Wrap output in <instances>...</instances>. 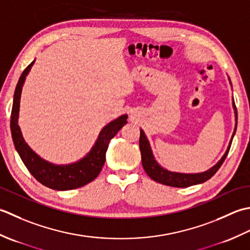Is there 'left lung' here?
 <instances>
[{"mask_svg":"<svg viewBox=\"0 0 250 250\" xmlns=\"http://www.w3.org/2000/svg\"><path fill=\"white\" fill-rule=\"evenodd\" d=\"M230 81V79H229ZM231 84V81H230ZM232 85V84H231ZM233 109H234V114H235V128H234L233 135L231 137L230 144H229L228 149L226 153L220 159L216 165H213L209 169L203 172H197V174H183V172H175V171H169L163 168L159 163H157L154 159V155L152 153L150 142L147 140L145 131L140 129V139H139V146H140V152H141V161H142V166H144V169L146 170V175L149 176L151 179H153L156 182H160L162 185L169 186V187H175V188H188L194 185H200L207 181L208 179L216 174L219 168L221 167L222 163L225 162L226 157L229 153V150H230V146L232 144L233 137L235 135L236 131V126H237V111L235 103H234L233 99Z\"/></svg>","mask_w":250,"mask_h":250,"instance_id":"8db88e82","label":"left lung"}]
</instances>
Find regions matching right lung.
Wrapping results in <instances>:
<instances>
[{"label":"right lung","mask_w":250,"mask_h":250,"mask_svg":"<svg viewBox=\"0 0 250 250\" xmlns=\"http://www.w3.org/2000/svg\"><path fill=\"white\" fill-rule=\"evenodd\" d=\"M33 60L24 69L15 89L13 109L11 116V130L15 147L21 157L23 164L31 172V175L39 182L49 189L57 191H67L81 188L96 179L100 174L104 165L105 152L108 150L110 140L118 134V131L127 124V114L121 115L120 118L110 122L99 132L94 146L83 159L67 165H57L45 161L39 156L24 141L21 130L18 125L20 96H21L22 86L25 76L31 70L34 63Z\"/></svg>","instance_id":"right-lung-1"}]
</instances>
